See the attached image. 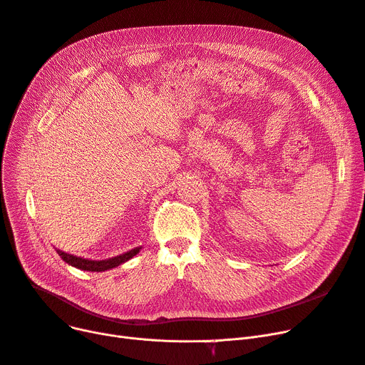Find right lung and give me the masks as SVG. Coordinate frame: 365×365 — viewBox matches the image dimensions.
Listing matches in <instances>:
<instances>
[{
  "mask_svg": "<svg viewBox=\"0 0 365 365\" xmlns=\"http://www.w3.org/2000/svg\"><path fill=\"white\" fill-rule=\"evenodd\" d=\"M140 248L142 247H134V248H131V250H128L127 253H123V255L115 256V257H109V259H105V260H91V259L78 257V256L65 253V252L59 250V248H56V252L63 259V262L76 267V269L88 271V272H103V271L112 269V267L120 266L121 263H125L127 260H130L131 257L136 256L140 252Z\"/></svg>",
  "mask_w": 365,
  "mask_h": 365,
  "instance_id": "1",
  "label": "right lung"
}]
</instances>
